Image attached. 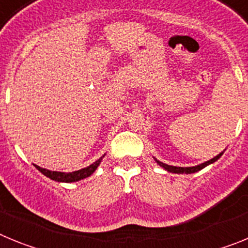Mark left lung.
Returning a JSON list of instances; mask_svg holds the SVG:
<instances>
[{"mask_svg": "<svg viewBox=\"0 0 248 248\" xmlns=\"http://www.w3.org/2000/svg\"><path fill=\"white\" fill-rule=\"evenodd\" d=\"M223 151H225V150H223ZM223 151H222V153H220L218 155H216L215 157H212V159L205 161V163L199 164V165H195V166H186V168H181V166L168 165V164H164V163H161V161H159V160H156L155 157H154V160H155V163H156L157 165L161 166L164 170H166V171H169V172H172V174H194V172H198V171H200V170H202L203 168H206V166L210 165V164H214L215 161H217V160L220 159L221 156H222Z\"/></svg>", "mask_w": 248, "mask_h": 248, "instance_id": "obj_1", "label": "left lung"}]
</instances>
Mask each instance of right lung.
Segmentation results:
<instances>
[{
  "mask_svg": "<svg viewBox=\"0 0 248 248\" xmlns=\"http://www.w3.org/2000/svg\"><path fill=\"white\" fill-rule=\"evenodd\" d=\"M105 156V154L103 155L100 159H98L95 163H93L92 165L87 166L84 169H80V170H77V171H72V172H62V171H52V170H48V169H43L41 166L36 165V169L38 171L42 172L45 176L49 177L50 180H54V181H58V183H76V181H79L85 179V177L91 176L95 170L98 169V166L100 165L102 163L103 157Z\"/></svg>",
  "mask_w": 248,
  "mask_h": 248,
  "instance_id": "obj_1",
  "label": "right lung"
}]
</instances>
